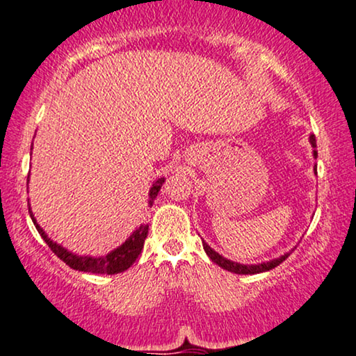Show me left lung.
Segmentation results:
<instances>
[{
  "instance_id": "left-lung-1",
  "label": "left lung",
  "mask_w": 356,
  "mask_h": 356,
  "mask_svg": "<svg viewBox=\"0 0 356 356\" xmlns=\"http://www.w3.org/2000/svg\"><path fill=\"white\" fill-rule=\"evenodd\" d=\"M310 145H312V147H317V143H316V136L314 134H310ZM314 156L317 157V151H314ZM202 245H204V250L205 253L209 254V258L213 261V263H217L220 268L227 269V271L230 273H235V274H258V273H264V271H269V269L276 268L279 266V264L284 261L287 256H289L291 253H286L282 256H279V258L276 259H271V261H266V263H261V264H240V263H235V261H230L227 258H223L222 254H218L217 251H213L210 248L207 243L202 240Z\"/></svg>"
}]
</instances>
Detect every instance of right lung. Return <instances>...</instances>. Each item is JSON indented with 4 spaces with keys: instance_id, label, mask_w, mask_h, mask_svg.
Wrapping results in <instances>:
<instances>
[{
    "instance_id": "1",
    "label": "right lung",
    "mask_w": 356,
    "mask_h": 356,
    "mask_svg": "<svg viewBox=\"0 0 356 356\" xmlns=\"http://www.w3.org/2000/svg\"><path fill=\"white\" fill-rule=\"evenodd\" d=\"M28 181H29V175H28ZM163 184H164V177L157 179V181L152 184L149 191V200H147L149 207L154 204V199L157 197V193H159L161 187H163ZM29 215L31 218H33L35 228H38L39 235L44 238V241L47 243L49 248L52 250V253L56 254L57 258H60L67 266H70L72 269H77V271H83V273H93V274H118V273L126 271V269L136 261L138 256L141 254V250L143 246H145V240L147 236V230H149L147 225H141V227L136 228V230L131 233V236H129L123 245L111 251V253H108L106 256H100V258H93V256H77L70 253V251H67L65 248H62V246L57 245V243H54L51 238L46 235V232L39 227L38 222H35L33 211H31V207H29Z\"/></svg>"
}]
</instances>
